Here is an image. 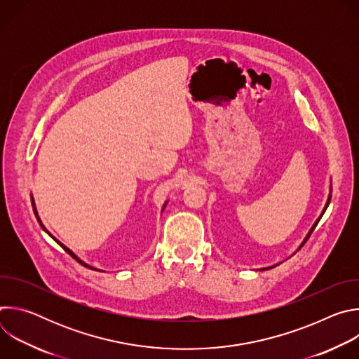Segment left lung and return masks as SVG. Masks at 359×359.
<instances>
[{"instance_id":"8db88e82","label":"left lung","mask_w":359,"mask_h":359,"mask_svg":"<svg viewBox=\"0 0 359 359\" xmlns=\"http://www.w3.org/2000/svg\"><path fill=\"white\" fill-rule=\"evenodd\" d=\"M331 190H332V186H331ZM330 200H331V193H330V194H328V198H327V203H325V206H324V209H323V213H321V216H320V217H318V219H317V220H316V223H314V224H313V227H311V229H310V231H309V233H306V236H305V238H304V240H302V243H301V244H299V247H298V250H299V248H301V247H302V245H304V244H305V241H306V240H309V237H310V236H311V233H313V231H314V229H316V227H317V224H318V222H320V220H321V217H323V215H324V213H325V210H327V208H328V204H330ZM274 267H276V266H271V267H266V269H260V270H262V271H263V270H270V269H274Z\"/></svg>"}]
</instances>
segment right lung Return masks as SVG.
Returning <instances> with one entry per match:
<instances>
[{"label": "right lung", "mask_w": 359, "mask_h": 359, "mask_svg": "<svg viewBox=\"0 0 359 359\" xmlns=\"http://www.w3.org/2000/svg\"><path fill=\"white\" fill-rule=\"evenodd\" d=\"M31 201H32V208H34V213H35V216H36V220H38V223H39V224H41V227H42V230H45V231H46V233H48V234H49V236H50V237H53V238H54V240H55V241H57V243H58V244H60V245H61V247H62V248H64V250H65V251H67V252H68V254H69V255H71V257H74V259H75V260H76V262H78V263H81V264H82V266H85V267H88V269H90V270H96V269H93V267H90V266H89V264H86V263H85V262H82V260H81V259H79V257H78V255H76V254H75V252H74V251H72V250H69V248H68V247H67V245H65V244H62V243H61V241H58V240H57V238H55V237H54V236H53V234H50V233H49V231H48V230H46V229H45V226H43V224H42V222H41V219H39V216H38V212H36V208H35V203H34V197H32V196H31ZM166 204H168V201H166V203H165V204H163V209H165V208H166ZM163 209H162V212H163Z\"/></svg>", "instance_id": "1"}]
</instances>
